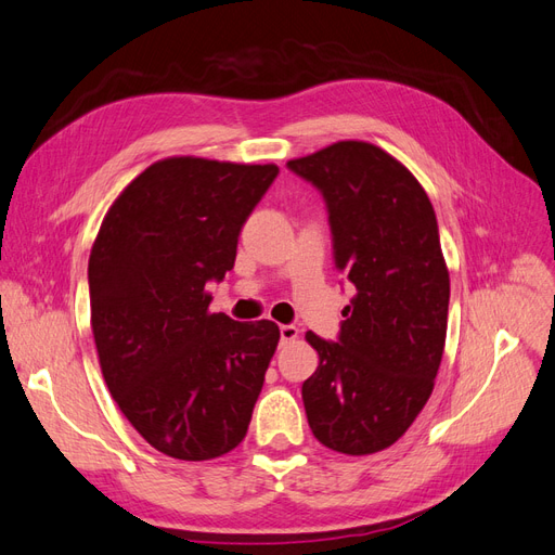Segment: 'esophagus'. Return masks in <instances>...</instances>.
<instances>
[{"label":"esophagus","instance_id":"esophagus-1","mask_svg":"<svg viewBox=\"0 0 555 555\" xmlns=\"http://www.w3.org/2000/svg\"><path fill=\"white\" fill-rule=\"evenodd\" d=\"M296 338H298V328L296 326H292V324L280 326V340H282V345L294 343Z\"/></svg>","mask_w":555,"mask_h":555}]
</instances>
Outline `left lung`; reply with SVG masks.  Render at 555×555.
Returning <instances> with one entry per match:
<instances>
[{"instance_id": "left-lung-1", "label": "left lung", "mask_w": 555, "mask_h": 555, "mask_svg": "<svg viewBox=\"0 0 555 555\" xmlns=\"http://www.w3.org/2000/svg\"><path fill=\"white\" fill-rule=\"evenodd\" d=\"M287 166L322 192L335 268L357 287L338 343L306 333L319 354L308 424L324 447L365 456L402 438L433 393L449 312L438 220L418 180L373 143L338 141Z\"/></svg>"}]
</instances>
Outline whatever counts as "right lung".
Wrapping results in <instances>:
<instances>
[{
	"instance_id": "add662e5",
	"label": "right lung",
	"mask_w": 555,
	"mask_h": 555,
	"mask_svg": "<svg viewBox=\"0 0 555 555\" xmlns=\"http://www.w3.org/2000/svg\"><path fill=\"white\" fill-rule=\"evenodd\" d=\"M275 164L169 157L133 178L90 251L99 363L129 424L157 451L210 461L249 426L280 328L208 312V282L236 261L241 229Z\"/></svg>"
}]
</instances>
